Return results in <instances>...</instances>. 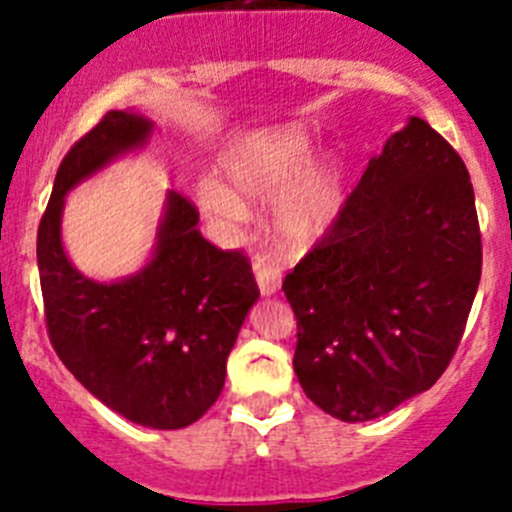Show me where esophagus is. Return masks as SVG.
Returning <instances> with one entry per match:
<instances>
[{
    "instance_id": "esophagus-1",
    "label": "esophagus",
    "mask_w": 512,
    "mask_h": 512,
    "mask_svg": "<svg viewBox=\"0 0 512 512\" xmlns=\"http://www.w3.org/2000/svg\"><path fill=\"white\" fill-rule=\"evenodd\" d=\"M256 282H259V292L264 297L277 295L279 287H282V274L274 264H266V261H259L256 264Z\"/></svg>"
}]
</instances>
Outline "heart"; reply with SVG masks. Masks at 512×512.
I'll use <instances>...</instances> for the list:
<instances>
[{
    "label": "heart",
    "mask_w": 512,
    "mask_h": 512,
    "mask_svg": "<svg viewBox=\"0 0 512 512\" xmlns=\"http://www.w3.org/2000/svg\"><path fill=\"white\" fill-rule=\"evenodd\" d=\"M315 158V138L302 125L261 130L235 140L220 158L230 189L220 182L202 184L200 200L225 220L246 217L244 200H279L274 235L287 253H310L336 228L346 205V171L336 158Z\"/></svg>",
    "instance_id": "b5f03b06"
}]
</instances>
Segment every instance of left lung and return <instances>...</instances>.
I'll return each instance as SVG.
<instances>
[{
    "instance_id": "8db88e82",
    "label": "left lung",
    "mask_w": 512,
    "mask_h": 512,
    "mask_svg": "<svg viewBox=\"0 0 512 512\" xmlns=\"http://www.w3.org/2000/svg\"><path fill=\"white\" fill-rule=\"evenodd\" d=\"M479 274L467 166L410 117L372 156L336 228L282 284L305 395L359 423L431 390L459 346Z\"/></svg>"
}]
</instances>
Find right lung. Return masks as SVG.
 I'll list each match as a JSON object with an SVG mask.
<instances>
[{
	"label": "right lung",
	"instance_id": "obj_1",
	"mask_svg": "<svg viewBox=\"0 0 512 512\" xmlns=\"http://www.w3.org/2000/svg\"><path fill=\"white\" fill-rule=\"evenodd\" d=\"M151 135L146 112L110 110L66 153L38 228V269L48 336L66 369L130 423L176 431L223 392L230 348L259 300L246 256L207 243L197 210L174 189L151 256L128 277L81 274L61 235L66 197Z\"/></svg>",
	"mask_w": 512,
	"mask_h": 512
}]
</instances>
